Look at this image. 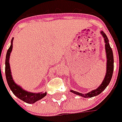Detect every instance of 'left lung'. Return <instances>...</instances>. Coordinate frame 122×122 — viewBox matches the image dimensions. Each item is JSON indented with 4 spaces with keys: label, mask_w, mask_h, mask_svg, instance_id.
I'll list each match as a JSON object with an SVG mask.
<instances>
[{
    "label": "left lung",
    "mask_w": 122,
    "mask_h": 122,
    "mask_svg": "<svg viewBox=\"0 0 122 122\" xmlns=\"http://www.w3.org/2000/svg\"><path fill=\"white\" fill-rule=\"evenodd\" d=\"M101 34L102 35L103 38H104V42H105V49H106V53H107V73H106V76L104 77V79L103 80L102 83L101 84V85L97 88L95 89L93 91H91V92H88V93L86 94H82L79 92L74 91L73 90H71V93H73L75 94L80 95L83 97H92L94 96H97L99 94H100L101 93L107 88V86L109 84V83L111 80V78L113 76V69H114V59H113V54L112 49L111 47V46L109 45L108 40L107 38V35L104 34L103 31H101Z\"/></svg>",
    "instance_id": "1"
}]
</instances>
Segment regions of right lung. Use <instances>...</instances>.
<instances>
[{"label": "right lung", "instance_id": "obj_1", "mask_svg": "<svg viewBox=\"0 0 122 122\" xmlns=\"http://www.w3.org/2000/svg\"><path fill=\"white\" fill-rule=\"evenodd\" d=\"M13 39L11 42V45L9 46V49L7 50V54H6V59H5V76H6V80L7 84L9 85V88L11 91L13 92V93L17 97L20 99L21 100L24 101L25 102L28 103V104H34L36 102L42 99L46 95V93H31V92H28L25 90H23L22 88L16 84L11 76V69H10V65H9V57H10V53L12 51V47H13Z\"/></svg>", "mask_w": 122, "mask_h": 122}]
</instances>
